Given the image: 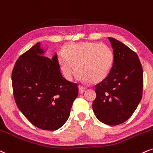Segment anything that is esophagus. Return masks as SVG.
I'll use <instances>...</instances> for the list:
<instances>
[{"label":"esophagus","instance_id":"1","mask_svg":"<svg viewBox=\"0 0 153 153\" xmlns=\"http://www.w3.org/2000/svg\"><path fill=\"white\" fill-rule=\"evenodd\" d=\"M87 89V87H85V86H83V85H79V93H83L84 90Z\"/></svg>","mask_w":153,"mask_h":153}]
</instances>
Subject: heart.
I'll return each mask as SVG.
<instances>
[{
	"mask_svg": "<svg viewBox=\"0 0 153 153\" xmlns=\"http://www.w3.org/2000/svg\"><path fill=\"white\" fill-rule=\"evenodd\" d=\"M114 60V53L107 45L84 42L66 46L59 64L67 79L72 80L78 73L79 79L97 83L108 76Z\"/></svg>",
	"mask_w": 153,
	"mask_h": 153,
	"instance_id": "b5f03b06",
	"label": "heart"
}]
</instances>
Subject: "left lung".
Returning <instances> with one entry per match:
<instances>
[{"mask_svg":"<svg viewBox=\"0 0 153 153\" xmlns=\"http://www.w3.org/2000/svg\"><path fill=\"white\" fill-rule=\"evenodd\" d=\"M114 60L110 72L95 86L92 104L95 116L108 125L127 121L137 109L143 89V71L135 52L114 38L109 37Z\"/></svg>","mask_w":153,"mask_h":153,"instance_id":"left-lung-1","label":"left lung"}]
</instances>
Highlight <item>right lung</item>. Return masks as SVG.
Wrapping results in <instances>:
<instances>
[{
  "mask_svg": "<svg viewBox=\"0 0 153 153\" xmlns=\"http://www.w3.org/2000/svg\"><path fill=\"white\" fill-rule=\"evenodd\" d=\"M37 43L19 56L12 71L13 96L18 108L32 125L44 130H56L69 118L78 96L76 83L61 73L57 54L41 56Z\"/></svg>",
  "mask_w": 153,
  "mask_h": 153,
  "instance_id": "1",
  "label": "right lung"
}]
</instances>
